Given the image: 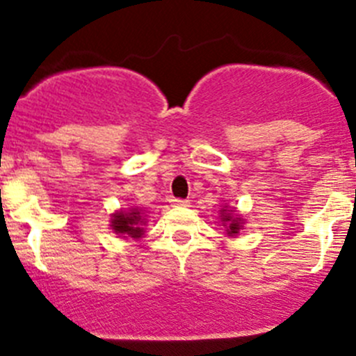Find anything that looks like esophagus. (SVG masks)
<instances>
[{
  "label": "esophagus",
  "instance_id": "34e87169",
  "mask_svg": "<svg viewBox=\"0 0 356 356\" xmlns=\"http://www.w3.org/2000/svg\"><path fill=\"white\" fill-rule=\"evenodd\" d=\"M170 203H172V207H181V208L189 207V201L188 200H181V198H172Z\"/></svg>",
  "mask_w": 356,
  "mask_h": 356
}]
</instances>
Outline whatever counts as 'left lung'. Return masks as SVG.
<instances>
[{
	"label": "left lung",
	"instance_id": "left-lung-1",
	"mask_svg": "<svg viewBox=\"0 0 356 356\" xmlns=\"http://www.w3.org/2000/svg\"><path fill=\"white\" fill-rule=\"evenodd\" d=\"M232 210H227V207H224L220 210L222 224L225 225V231H227V236L234 238V236L239 234V229H243V218L239 215H232Z\"/></svg>",
	"mask_w": 356,
	"mask_h": 356
}]
</instances>
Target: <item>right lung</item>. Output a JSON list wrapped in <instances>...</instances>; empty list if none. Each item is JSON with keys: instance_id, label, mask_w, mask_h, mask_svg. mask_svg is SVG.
I'll return each instance as SVG.
<instances>
[{"instance_id": "add662e5", "label": "right lung", "mask_w": 356, "mask_h": 356, "mask_svg": "<svg viewBox=\"0 0 356 356\" xmlns=\"http://www.w3.org/2000/svg\"><path fill=\"white\" fill-rule=\"evenodd\" d=\"M145 210L141 208H131V210L115 211L111 215V229L120 238L139 239L145 234Z\"/></svg>"}]
</instances>
